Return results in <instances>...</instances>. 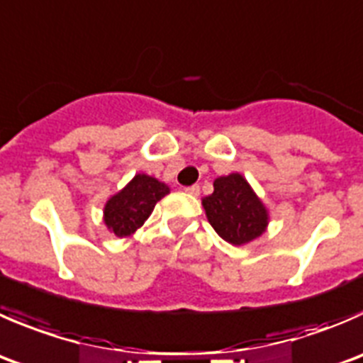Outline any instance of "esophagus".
Listing matches in <instances>:
<instances>
[{
	"label": "esophagus",
	"mask_w": 363,
	"mask_h": 363,
	"mask_svg": "<svg viewBox=\"0 0 363 363\" xmlns=\"http://www.w3.org/2000/svg\"><path fill=\"white\" fill-rule=\"evenodd\" d=\"M184 191L188 193V195H193L196 196L200 193V186L199 184H193V186H188V188H184Z\"/></svg>",
	"instance_id": "esophagus-1"
}]
</instances>
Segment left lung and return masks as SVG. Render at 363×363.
Masks as SVG:
<instances>
[{
	"label": "left lung",
	"instance_id": "8db88e82",
	"mask_svg": "<svg viewBox=\"0 0 363 363\" xmlns=\"http://www.w3.org/2000/svg\"><path fill=\"white\" fill-rule=\"evenodd\" d=\"M202 203L209 223L230 245H245L266 230V207L242 175L218 177L213 195L206 196Z\"/></svg>",
	"mask_w": 363,
	"mask_h": 363
}]
</instances>
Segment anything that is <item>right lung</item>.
Masks as SVG:
<instances>
[{"label":"right lung","instance_id":"1","mask_svg":"<svg viewBox=\"0 0 363 363\" xmlns=\"http://www.w3.org/2000/svg\"><path fill=\"white\" fill-rule=\"evenodd\" d=\"M168 186L145 174L135 175L131 182L108 200L104 221L118 238L131 235L152 214L156 203L168 195Z\"/></svg>","mask_w":363,"mask_h":363}]
</instances>
